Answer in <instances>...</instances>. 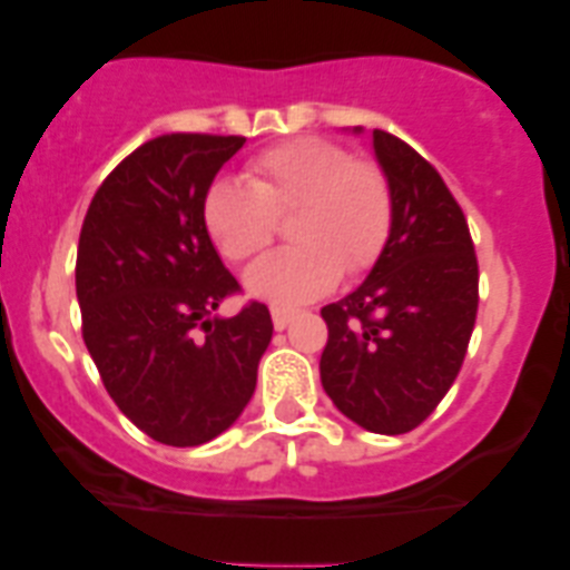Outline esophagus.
<instances>
[{
    "label": "esophagus",
    "mask_w": 570,
    "mask_h": 570,
    "mask_svg": "<svg viewBox=\"0 0 570 570\" xmlns=\"http://www.w3.org/2000/svg\"><path fill=\"white\" fill-rule=\"evenodd\" d=\"M269 314H273V325H275V331H284V327L289 325L292 320H295V312H292V308L273 306V308H269Z\"/></svg>",
    "instance_id": "1"
}]
</instances>
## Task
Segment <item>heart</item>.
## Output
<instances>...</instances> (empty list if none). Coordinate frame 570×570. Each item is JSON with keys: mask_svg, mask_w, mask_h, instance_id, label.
I'll list each match as a JSON object with an SVG mask.
<instances>
[{"mask_svg": "<svg viewBox=\"0 0 570 570\" xmlns=\"http://www.w3.org/2000/svg\"><path fill=\"white\" fill-rule=\"evenodd\" d=\"M297 245L258 258L245 273L253 297L295 306L331 292L342 269L361 275L377 264L394 228V189L386 170L355 159L322 137H297L256 154L248 178L223 176L204 195V226L228 262H248L292 215Z\"/></svg>", "mask_w": 570, "mask_h": 570, "instance_id": "obj_1", "label": "heart"}]
</instances>
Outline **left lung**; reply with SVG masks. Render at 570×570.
Returning <instances> with one entry per match:
<instances>
[{"label":"left lung","instance_id":"8db88e82","mask_svg":"<svg viewBox=\"0 0 570 570\" xmlns=\"http://www.w3.org/2000/svg\"><path fill=\"white\" fill-rule=\"evenodd\" d=\"M394 189V228L370 278L322 308V389L383 435L419 428L461 372L480 303V269L461 204L405 140L372 131Z\"/></svg>","mask_w":570,"mask_h":570}]
</instances>
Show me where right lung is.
Returning a JSON list of instances; mask_svg holds the SVG:
<instances>
[{
	"instance_id": "right-lung-1",
	"label": "right lung",
	"mask_w": 570,
	"mask_h": 570,
	"mask_svg": "<svg viewBox=\"0 0 570 570\" xmlns=\"http://www.w3.org/2000/svg\"><path fill=\"white\" fill-rule=\"evenodd\" d=\"M239 135L154 137L96 189L77 250L82 338L115 405L168 446L232 428L273 338L264 303L212 317L243 286L206 234L204 195Z\"/></svg>"
}]
</instances>
